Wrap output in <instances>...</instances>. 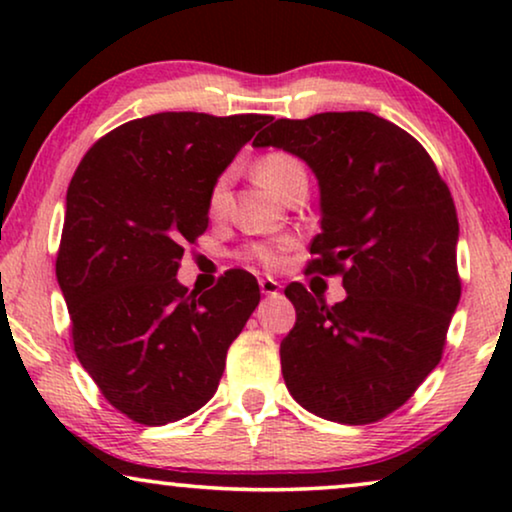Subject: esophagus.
I'll list each match as a JSON object with an SVG mask.
<instances>
[{
	"label": "esophagus",
	"mask_w": 512,
	"mask_h": 512,
	"mask_svg": "<svg viewBox=\"0 0 512 512\" xmlns=\"http://www.w3.org/2000/svg\"><path fill=\"white\" fill-rule=\"evenodd\" d=\"M258 286H261L263 296H279V291H282V284L272 277H263L261 282H258Z\"/></svg>",
	"instance_id": "34e87169"
}]
</instances>
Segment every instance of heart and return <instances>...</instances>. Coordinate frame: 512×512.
<instances>
[{"instance_id":"heart-1","label":"heart","mask_w":512,"mask_h":512,"mask_svg":"<svg viewBox=\"0 0 512 512\" xmlns=\"http://www.w3.org/2000/svg\"><path fill=\"white\" fill-rule=\"evenodd\" d=\"M256 174L258 179L263 181L270 191H275L277 195H284L286 188L291 184H296L298 179H307L305 177V167L296 156L286 151H270L256 163ZM226 188H228V172H223L219 179L212 184V191H209V212L219 214L223 207V200H226ZM293 244V240L284 237V240L277 242H256L249 244L244 249V256L249 261H256L265 265V268H277L282 263L284 251L289 249Z\"/></svg>"}]
</instances>
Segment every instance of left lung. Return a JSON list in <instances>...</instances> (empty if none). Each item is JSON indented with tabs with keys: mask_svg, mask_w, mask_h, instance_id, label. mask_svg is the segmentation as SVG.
I'll return each instance as SVG.
<instances>
[{
	"mask_svg": "<svg viewBox=\"0 0 512 512\" xmlns=\"http://www.w3.org/2000/svg\"><path fill=\"white\" fill-rule=\"evenodd\" d=\"M254 146L305 160L319 181L310 272L342 275L326 305L286 286L296 326L279 345L286 389L317 417L370 424L415 394L443 356L459 305V221L450 188L415 137L370 111L279 118Z\"/></svg>",
	"mask_w": 512,
	"mask_h": 512,
	"instance_id": "8db88e82",
	"label": "left lung"
}]
</instances>
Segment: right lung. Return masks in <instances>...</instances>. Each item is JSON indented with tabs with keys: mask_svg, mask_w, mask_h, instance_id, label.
I'll return each instance as SVG.
<instances>
[{
	"mask_svg": "<svg viewBox=\"0 0 512 512\" xmlns=\"http://www.w3.org/2000/svg\"><path fill=\"white\" fill-rule=\"evenodd\" d=\"M270 116L163 111L93 144L67 188L55 275L74 352L132 422L160 426L214 396L261 291L244 270L195 296L177 282L207 230L209 191Z\"/></svg>",
	"mask_w": 512,
	"mask_h": 512,
	"instance_id": "1",
	"label": "right lung"
}]
</instances>
